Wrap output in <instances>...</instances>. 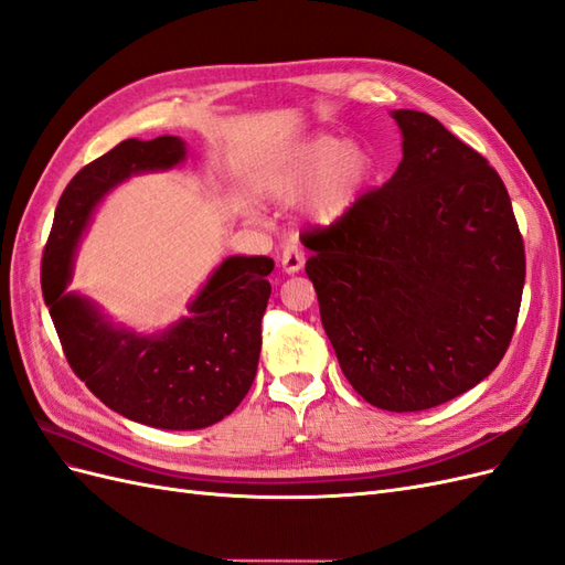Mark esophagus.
Instances as JSON below:
<instances>
[{"label":"esophagus","instance_id":"34e87169","mask_svg":"<svg viewBox=\"0 0 565 565\" xmlns=\"http://www.w3.org/2000/svg\"><path fill=\"white\" fill-rule=\"evenodd\" d=\"M303 262H306L303 259V249L299 245H287L282 249V254H280L282 270L289 273V276H292V273H299L303 268Z\"/></svg>","mask_w":565,"mask_h":565}]
</instances>
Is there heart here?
Returning <instances> with one entry per match:
<instances>
[{"instance_id":"b5f03b06","label":"heart","mask_w":565,"mask_h":565,"mask_svg":"<svg viewBox=\"0 0 565 565\" xmlns=\"http://www.w3.org/2000/svg\"><path fill=\"white\" fill-rule=\"evenodd\" d=\"M372 174L370 152L332 134H313L270 158L254 177V193L292 204L311 226L330 228L347 218L361 200ZM245 216H262L256 204H245Z\"/></svg>"}]
</instances>
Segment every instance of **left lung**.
<instances>
[{"instance_id": "obj_1", "label": "left lung", "mask_w": 565, "mask_h": 565, "mask_svg": "<svg viewBox=\"0 0 565 565\" xmlns=\"http://www.w3.org/2000/svg\"><path fill=\"white\" fill-rule=\"evenodd\" d=\"M391 117L403 139L396 174L301 243L344 377L374 407L417 413L500 365L521 309L525 252L488 160L431 115Z\"/></svg>"}]
</instances>
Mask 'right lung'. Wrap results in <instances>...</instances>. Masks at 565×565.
I'll return each mask as SVG.
<instances>
[{"instance_id": "obj_1", "label": "right lung", "mask_w": 565, "mask_h": 565, "mask_svg": "<svg viewBox=\"0 0 565 565\" xmlns=\"http://www.w3.org/2000/svg\"><path fill=\"white\" fill-rule=\"evenodd\" d=\"M188 158L179 136L127 139L75 174L63 191L42 259V295L65 358L94 396L152 429L195 431L228 417L254 382L270 297L268 256H226L164 330L115 322L92 297L67 289L98 204L117 185L169 172Z\"/></svg>"}]
</instances>
